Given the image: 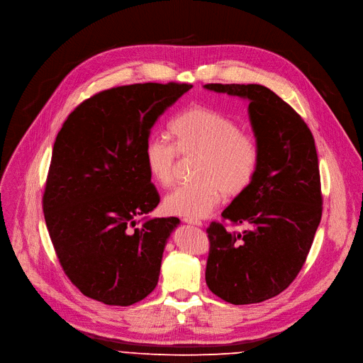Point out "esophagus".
<instances>
[{"mask_svg":"<svg viewBox=\"0 0 363 363\" xmlns=\"http://www.w3.org/2000/svg\"><path fill=\"white\" fill-rule=\"evenodd\" d=\"M184 221L186 224H192V225H199V227H203V223L200 220H192V218H184Z\"/></svg>","mask_w":363,"mask_h":363,"instance_id":"esophagus-1","label":"esophagus"}]
</instances>
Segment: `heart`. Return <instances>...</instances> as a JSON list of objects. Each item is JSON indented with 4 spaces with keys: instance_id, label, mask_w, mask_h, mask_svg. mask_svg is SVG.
<instances>
[{
    "instance_id": "obj_1",
    "label": "heart",
    "mask_w": 363,
    "mask_h": 363,
    "mask_svg": "<svg viewBox=\"0 0 363 363\" xmlns=\"http://www.w3.org/2000/svg\"><path fill=\"white\" fill-rule=\"evenodd\" d=\"M175 143L152 136L143 150L152 179L160 186L174 184L179 155L199 157L196 182L178 186L167 195L163 208L185 218L208 216L224 199H238L255 181L260 152L256 140L230 117L203 106L184 110L172 123Z\"/></svg>"
}]
</instances>
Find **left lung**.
<instances>
[{"mask_svg":"<svg viewBox=\"0 0 363 363\" xmlns=\"http://www.w3.org/2000/svg\"><path fill=\"white\" fill-rule=\"evenodd\" d=\"M204 88L249 101L260 152L253 184L221 213L224 221L247 228L232 233L217 221L207 228L206 281L213 294L230 304L262 303L298 275L321 220L314 138L301 116L267 86L207 84Z\"/></svg>","mask_w":363,"mask_h":363,"instance_id":"obj_1","label":"left lung"}]
</instances>
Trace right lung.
Segmentation results:
<instances>
[{"label":"right lung","instance_id":"right-lung-1","mask_svg":"<svg viewBox=\"0 0 363 363\" xmlns=\"http://www.w3.org/2000/svg\"><path fill=\"white\" fill-rule=\"evenodd\" d=\"M189 84L106 89L65 120L53 145L43 213L60 267L86 296L131 306L155 289L179 218H138L160 199L145 163L156 120Z\"/></svg>","mask_w":363,"mask_h":363}]
</instances>
